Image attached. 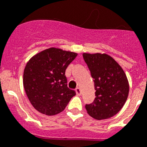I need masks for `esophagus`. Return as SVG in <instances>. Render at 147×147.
I'll use <instances>...</instances> for the list:
<instances>
[{"mask_svg": "<svg viewBox=\"0 0 147 147\" xmlns=\"http://www.w3.org/2000/svg\"><path fill=\"white\" fill-rule=\"evenodd\" d=\"M76 93L77 95H81V94H82V92H81V89L80 88H76Z\"/></svg>", "mask_w": 147, "mask_h": 147, "instance_id": "1", "label": "esophagus"}]
</instances>
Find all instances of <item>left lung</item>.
I'll use <instances>...</instances> for the list:
<instances>
[{"label":"left lung","instance_id":"8db88e82","mask_svg":"<svg viewBox=\"0 0 147 147\" xmlns=\"http://www.w3.org/2000/svg\"><path fill=\"white\" fill-rule=\"evenodd\" d=\"M94 79L95 99L86 104L87 113L98 120L111 118L124 106L129 83L122 67L106 53L82 54Z\"/></svg>","mask_w":147,"mask_h":147}]
</instances>
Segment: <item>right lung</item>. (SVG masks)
Here are the masks:
<instances>
[{"label":"right lung","mask_w":147,"mask_h":147,"mask_svg":"<svg viewBox=\"0 0 147 147\" xmlns=\"http://www.w3.org/2000/svg\"><path fill=\"white\" fill-rule=\"evenodd\" d=\"M77 53L51 47L32 56L25 65L23 86L38 112L54 116L65 110L74 90L67 86L65 71Z\"/></svg>","instance_id":"1"}]
</instances>
